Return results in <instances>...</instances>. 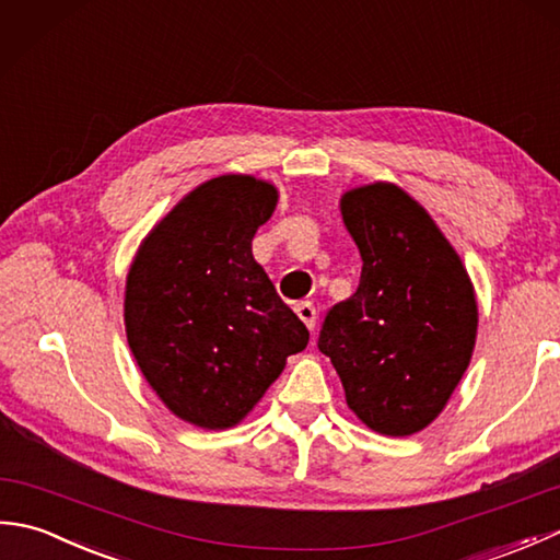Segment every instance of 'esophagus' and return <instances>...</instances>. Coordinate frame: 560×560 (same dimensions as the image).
I'll list each match as a JSON object with an SVG mask.
<instances>
[{
	"mask_svg": "<svg viewBox=\"0 0 560 560\" xmlns=\"http://www.w3.org/2000/svg\"><path fill=\"white\" fill-rule=\"evenodd\" d=\"M295 315H299L301 319H303V325L307 327V329H315V319H317V311H315V305L311 303V301H303V303H295Z\"/></svg>",
	"mask_w": 560,
	"mask_h": 560,
	"instance_id": "esophagus-1",
	"label": "esophagus"
}]
</instances>
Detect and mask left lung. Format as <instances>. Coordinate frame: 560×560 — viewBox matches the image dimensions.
<instances>
[{"label":"left lung","mask_w":560,"mask_h":560,"mask_svg":"<svg viewBox=\"0 0 560 560\" xmlns=\"http://www.w3.org/2000/svg\"><path fill=\"white\" fill-rule=\"evenodd\" d=\"M339 211L361 283L327 313L317 347L349 409L380 435L407 438L438 419L469 368L477 293L457 249L399 185L353 187Z\"/></svg>","instance_id":"left-lung-1"}]
</instances>
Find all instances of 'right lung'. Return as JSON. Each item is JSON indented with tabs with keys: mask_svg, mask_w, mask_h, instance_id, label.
<instances>
[{
	"mask_svg": "<svg viewBox=\"0 0 560 560\" xmlns=\"http://www.w3.org/2000/svg\"><path fill=\"white\" fill-rule=\"evenodd\" d=\"M277 201L269 180L211 177L153 225L127 271L139 371L177 419L205 431L241 423L311 339L253 257Z\"/></svg>",
	"mask_w": 560,
	"mask_h": 560,
	"instance_id": "1",
	"label": "right lung"
}]
</instances>
